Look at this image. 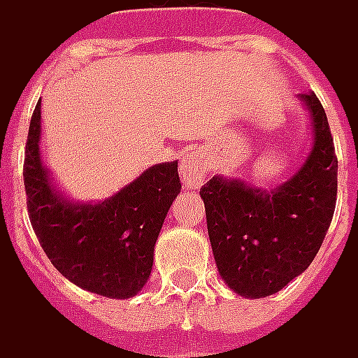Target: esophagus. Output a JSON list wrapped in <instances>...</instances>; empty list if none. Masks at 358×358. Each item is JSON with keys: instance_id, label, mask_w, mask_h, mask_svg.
<instances>
[{"instance_id": "esophagus-1", "label": "esophagus", "mask_w": 358, "mask_h": 358, "mask_svg": "<svg viewBox=\"0 0 358 358\" xmlns=\"http://www.w3.org/2000/svg\"><path fill=\"white\" fill-rule=\"evenodd\" d=\"M179 171H181V179L187 187H199L203 185L205 177H207V163L205 159L196 153V151H187L183 157H181V163H179Z\"/></svg>"}]
</instances>
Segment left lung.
Segmentation results:
<instances>
[{
	"label": "left lung",
	"mask_w": 358,
	"mask_h": 358,
	"mask_svg": "<svg viewBox=\"0 0 358 358\" xmlns=\"http://www.w3.org/2000/svg\"><path fill=\"white\" fill-rule=\"evenodd\" d=\"M308 106L313 145L285 183L256 189L215 175L201 187L218 274L238 296H272L306 272L323 244L337 203V155L315 92Z\"/></svg>",
	"instance_id": "8db88e82"
}]
</instances>
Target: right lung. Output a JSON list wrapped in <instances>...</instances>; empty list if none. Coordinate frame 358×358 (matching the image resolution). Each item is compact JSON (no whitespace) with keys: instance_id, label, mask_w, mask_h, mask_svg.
Instances as JSON below:
<instances>
[{"instance_id":"right-lung-1","label":"right lung","mask_w":358,"mask_h":358,"mask_svg":"<svg viewBox=\"0 0 358 358\" xmlns=\"http://www.w3.org/2000/svg\"><path fill=\"white\" fill-rule=\"evenodd\" d=\"M41 100L29 124L23 181L29 218L50 264L74 285L112 299L150 280L153 248L181 193L177 162L157 163L102 203H74L41 162Z\"/></svg>"}]
</instances>
